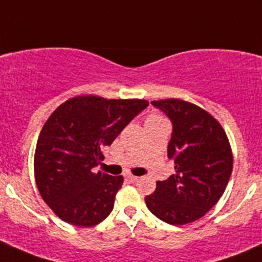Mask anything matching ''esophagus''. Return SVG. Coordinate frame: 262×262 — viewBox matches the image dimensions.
Listing matches in <instances>:
<instances>
[{
	"label": "esophagus",
	"instance_id": "esophagus-1",
	"mask_svg": "<svg viewBox=\"0 0 262 262\" xmlns=\"http://www.w3.org/2000/svg\"><path fill=\"white\" fill-rule=\"evenodd\" d=\"M126 179H128L130 182H137L139 180V178H137V176H133V175H128L126 176Z\"/></svg>",
	"mask_w": 262,
	"mask_h": 262
}]
</instances>
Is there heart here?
<instances>
[{
    "instance_id": "obj_1",
    "label": "heart",
    "mask_w": 262,
    "mask_h": 262,
    "mask_svg": "<svg viewBox=\"0 0 262 262\" xmlns=\"http://www.w3.org/2000/svg\"><path fill=\"white\" fill-rule=\"evenodd\" d=\"M148 120H161V119L157 118V116H149V118H148Z\"/></svg>"
}]
</instances>
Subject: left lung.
<instances>
[{
    "label": "left lung",
    "mask_w": 262,
    "mask_h": 262,
    "mask_svg": "<svg viewBox=\"0 0 262 262\" xmlns=\"http://www.w3.org/2000/svg\"><path fill=\"white\" fill-rule=\"evenodd\" d=\"M172 124L167 156L175 173L157 181L147 208L173 226L202 218L226 190L233 167L231 146L221 124L205 110L178 99L150 101Z\"/></svg>",
    "instance_id": "left-lung-1"
}]
</instances>
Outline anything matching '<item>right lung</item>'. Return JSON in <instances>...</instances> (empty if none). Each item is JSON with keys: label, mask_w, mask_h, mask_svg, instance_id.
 <instances>
[{"label": "right lung", "mask_w": 262, "mask_h": 262, "mask_svg": "<svg viewBox=\"0 0 262 262\" xmlns=\"http://www.w3.org/2000/svg\"><path fill=\"white\" fill-rule=\"evenodd\" d=\"M148 106L146 100L77 96L60 105L39 134L34 171L44 202L62 221L92 227L114 208L123 176L95 171L124 128Z\"/></svg>", "instance_id": "right-lung-1"}]
</instances>
